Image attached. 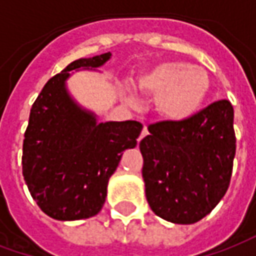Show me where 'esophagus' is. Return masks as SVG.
Here are the masks:
<instances>
[{
    "label": "esophagus",
    "instance_id": "1",
    "mask_svg": "<svg viewBox=\"0 0 256 256\" xmlns=\"http://www.w3.org/2000/svg\"><path fill=\"white\" fill-rule=\"evenodd\" d=\"M145 136H148V128L144 124V128H142V130H141V134H140V137H138V142L141 141V140L144 138Z\"/></svg>",
    "mask_w": 256,
    "mask_h": 256
}]
</instances>
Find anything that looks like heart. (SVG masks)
I'll use <instances>...</instances> for the list:
<instances>
[{
	"instance_id": "heart-1",
	"label": "heart",
	"mask_w": 256,
	"mask_h": 256,
	"mask_svg": "<svg viewBox=\"0 0 256 256\" xmlns=\"http://www.w3.org/2000/svg\"><path fill=\"white\" fill-rule=\"evenodd\" d=\"M146 94L158 96L156 106L163 116L184 120L193 116L203 104L210 88L207 72L181 62H166L148 70L138 79Z\"/></svg>"
}]
</instances>
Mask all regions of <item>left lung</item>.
Masks as SVG:
<instances>
[{"instance_id": "1", "label": "left lung", "mask_w": 256, "mask_h": 256, "mask_svg": "<svg viewBox=\"0 0 256 256\" xmlns=\"http://www.w3.org/2000/svg\"><path fill=\"white\" fill-rule=\"evenodd\" d=\"M140 142L148 204L163 220L189 225L210 214L229 188L236 155L233 106L215 101L184 120L148 126Z\"/></svg>"}]
</instances>
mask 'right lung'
<instances>
[{
    "label": "right lung",
    "mask_w": 256,
    "mask_h": 256,
    "mask_svg": "<svg viewBox=\"0 0 256 256\" xmlns=\"http://www.w3.org/2000/svg\"><path fill=\"white\" fill-rule=\"evenodd\" d=\"M110 58L108 52L68 64L48 80L31 106L23 177L38 207L54 220L90 218L102 208L108 180L142 130L136 120L97 123L68 96L70 71L100 67Z\"/></svg>",
    "instance_id": "add662e5"
}]
</instances>
